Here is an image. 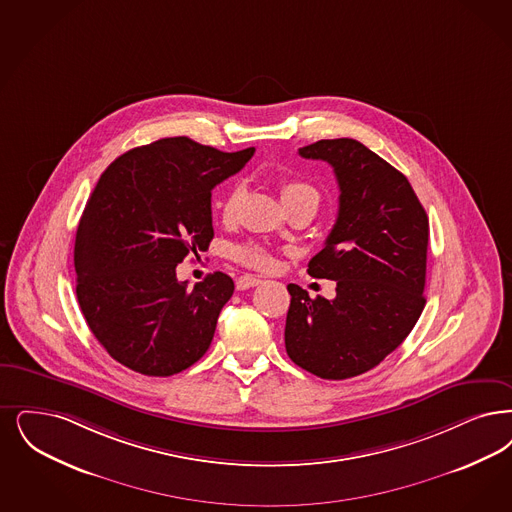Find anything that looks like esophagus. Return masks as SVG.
Returning a JSON list of instances; mask_svg holds the SVG:
<instances>
[{
  "label": "esophagus",
  "mask_w": 512,
  "mask_h": 512,
  "mask_svg": "<svg viewBox=\"0 0 512 512\" xmlns=\"http://www.w3.org/2000/svg\"><path fill=\"white\" fill-rule=\"evenodd\" d=\"M257 284H261V280H259L257 276H251V274H244V276H240V278L236 280V287H238L240 291L249 289V287H255Z\"/></svg>",
  "instance_id": "34e87169"
}]
</instances>
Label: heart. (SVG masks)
<instances>
[{
  "label": "heart",
  "instance_id": "obj_1",
  "mask_svg": "<svg viewBox=\"0 0 512 512\" xmlns=\"http://www.w3.org/2000/svg\"><path fill=\"white\" fill-rule=\"evenodd\" d=\"M244 186L242 184H234L225 194V198L219 202V211L223 215L225 221H232L238 215V207L244 200ZM280 196L284 205L295 204V202H310L314 207H318L320 202V192L316 190V186L307 183V181H299V179H287L284 183L280 184ZM232 257L242 263V265L257 268V270H270L272 266L276 265V259L272 255L270 249H266L261 244H253V242H246V244H236L230 249Z\"/></svg>",
  "mask_w": 512,
  "mask_h": 512
}]
</instances>
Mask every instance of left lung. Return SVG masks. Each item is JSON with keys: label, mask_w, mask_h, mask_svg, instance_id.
Returning a JSON list of instances; mask_svg holds the SVG:
<instances>
[{"label": "left lung", "mask_w": 512, "mask_h": 512, "mask_svg": "<svg viewBox=\"0 0 512 512\" xmlns=\"http://www.w3.org/2000/svg\"><path fill=\"white\" fill-rule=\"evenodd\" d=\"M324 160L339 183V213L326 246L308 263L335 280V299H310L289 284L287 356L322 379H348L379 366L402 345L425 308L429 217L408 179L354 139L299 148Z\"/></svg>", "instance_id": "left-lung-1"}]
</instances>
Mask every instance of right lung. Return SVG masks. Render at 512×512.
Returning <instances> with one entry per match:
<instances>
[{"mask_svg": "<svg viewBox=\"0 0 512 512\" xmlns=\"http://www.w3.org/2000/svg\"><path fill=\"white\" fill-rule=\"evenodd\" d=\"M253 152L169 137L101 175L76 232V295L91 333L125 368L169 377L207 352L234 282L213 272L186 289L175 268L209 247L211 190Z\"/></svg>", "mask_w": 512, "mask_h": 512, "instance_id": "right-lung-1", "label": "right lung"}]
</instances>
